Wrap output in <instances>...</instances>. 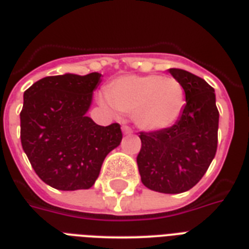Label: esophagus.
Wrapping results in <instances>:
<instances>
[{
    "label": "esophagus",
    "instance_id": "1",
    "mask_svg": "<svg viewBox=\"0 0 249 249\" xmlns=\"http://www.w3.org/2000/svg\"><path fill=\"white\" fill-rule=\"evenodd\" d=\"M123 133H124V134H126V136H129V134H132V128H130V126H128V125H124V126H123Z\"/></svg>",
    "mask_w": 249,
    "mask_h": 249
}]
</instances>
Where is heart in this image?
Wrapping results in <instances>:
<instances>
[{"instance_id": "heart-1", "label": "heart", "mask_w": 249, "mask_h": 249, "mask_svg": "<svg viewBox=\"0 0 249 249\" xmlns=\"http://www.w3.org/2000/svg\"><path fill=\"white\" fill-rule=\"evenodd\" d=\"M106 97L115 109L133 113L134 123L144 130L173 125L186 103L182 84L163 75L119 77L107 86Z\"/></svg>"}]
</instances>
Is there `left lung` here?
<instances>
[{
    "mask_svg": "<svg viewBox=\"0 0 249 249\" xmlns=\"http://www.w3.org/2000/svg\"><path fill=\"white\" fill-rule=\"evenodd\" d=\"M169 72L183 86L186 105L169 128L140 132L142 146L137 164L147 189L179 194L193 189L212 163L220 113L209 84L185 70L170 68Z\"/></svg>",
    "mask_w": 249,
    "mask_h": 249,
    "instance_id": "obj_1",
    "label": "left lung"
}]
</instances>
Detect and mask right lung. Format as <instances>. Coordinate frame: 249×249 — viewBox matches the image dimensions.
<instances>
[{
    "mask_svg": "<svg viewBox=\"0 0 249 249\" xmlns=\"http://www.w3.org/2000/svg\"><path fill=\"white\" fill-rule=\"evenodd\" d=\"M101 76H48L24 91L21 147L37 176L54 189H90L107 154L120 144V124L101 126L86 116Z\"/></svg>",
    "mask_w": 249,
    "mask_h": 249,
    "instance_id": "right-lung-1",
    "label": "right lung"
}]
</instances>
